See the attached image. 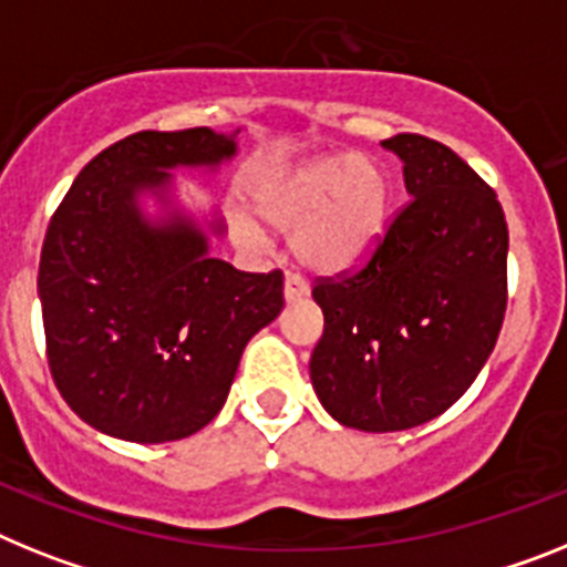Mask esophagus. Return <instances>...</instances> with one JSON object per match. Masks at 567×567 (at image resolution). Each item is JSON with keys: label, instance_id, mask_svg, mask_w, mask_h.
I'll list each match as a JSON object with an SVG mask.
<instances>
[{"label": "esophagus", "instance_id": "1", "mask_svg": "<svg viewBox=\"0 0 567 567\" xmlns=\"http://www.w3.org/2000/svg\"><path fill=\"white\" fill-rule=\"evenodd\" d=\"M308 297V282L299 274H288L285 277V302H302Z\"/></svg>", "mask_w": 567, "mask_h": 567}]
</instances>
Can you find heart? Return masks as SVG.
<instances>
[{"instance_id": "1", "label": "heart", "mask_w": 567, "mask_h": 567, "mask_svg": "<svg viewBox=\"0 0 567 567\" xmlns=\"http://www.w3.org/2000/svg\"><path fill=\"white\" fill-rule=\"evenodd\" d=\"M265 223L290 230V248L305 268L339 274L379 245L388 225V179L365 156H319L290 167L256 190ZM236 236L262 245V228L236 216Z\"/></svg>"}]
</instances>
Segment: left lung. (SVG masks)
I'll return each instance as SVG.
<instances>
[{"label":"left lung","mask_w":567,"mask_h":567,"mask_svg":"<svg viewBox=\"0 0 567 567\" xmlns=\"http://www.w3.org/2000/svg\"><path fill=\"white\" fill-rule=\"evenodd\" d=\"M402 159L405 208L357 274L322 279L311 353L319 402L344 427L408 431L445 413L488 362L508 305V225L494 190L420 134Z\"/></svg>","instance_id":"left-lung-1"}]
</instances>
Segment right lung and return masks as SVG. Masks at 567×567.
<instances>
[{
    "label": "right lung",
    "mask_w": 567,
    "mask_h": 567,
    "mask_svg": "<svg viewBox=\"0 0 567 567\" xmlns=\"http://www.w3.org/2000/svg\"><path fill=\"white\" fill-rule=\"evenodd\" d=\"M236 136H125L82 167L48 225L37 282L48 365L71 411L107 436L156 445L208 425L245 344L282 311V270L245 274L210 256L223 219L176 199L171 171H219Z\"/></svg>",
    "instance_id": "obj_1"
}]
</instances>
